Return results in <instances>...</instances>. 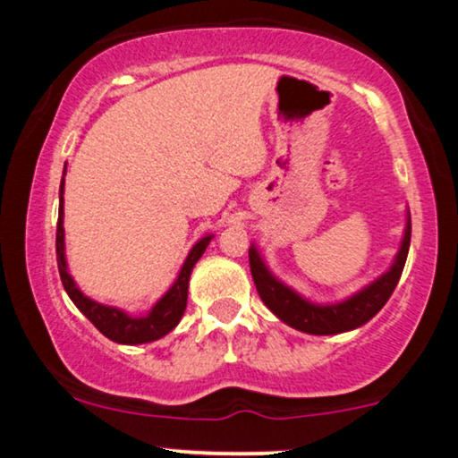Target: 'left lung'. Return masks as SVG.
<instances>
[{
    "label": "left lung",
    "mask_w": 458,
    "mask_h": 458,
    "mask_svg": "<svg viewBox=\"0 0 458 458\" xmlns=\"http://www.w3.org/2000/svg\"><path fill=\"white\" fill-rule=\"evenodd\" d=\"M409 244L411 214L407 211V226H404L401 247H398V253L394 261H392V266L379 278L373 280L371 284L360 288L359 293L346 296L344 301L326 302V305L311 302L302 294L293 291L291 286H286L284 282L276 278L269 272L266 261H263L255 242L249 249V266L250 274H253L257 293H259L261 301L266 302V307L276 318L299 332L315 334V336H330V334L357 330V327L367 324L386 305V301L390 299L398 280H401L404 261H407L409 255Z\"/></svg>",
    "instance_id": "obj_1"
}]
</instances>
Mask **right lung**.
Listing matches in <instances>:
<instances>
[{"label": "right lung", "instance_id": "right-lung-1", "mask_svg": "<svg viewBox=\"0 0 458 458\" xmlns=\"http://www.w3.org/2000/svg\"><path fill=\"white\" fill-rule=\"evenodd\" d=\"M66 174V167H64ZM214 234H205L203 238L192 244L191 253L180 267L178 278L174 280L162 299L153 305L145 315H131L122 311L118 307H109L98 302L81 291L76 282L68 272L66 263V242H64V178L60 184V214H57V232H55V253H57V269H60V278L64 291L68 293L70 301L74 302L76 309L98 327L103 336L114 340L118 344H145L153 340L164 338L178 326L180 318L184 315L186 299H189V280L195 263L201 259V255L208 249Z\"/></svg>", "mask_w": 458, "mask_h": 458}]
</instances>
